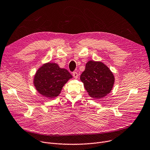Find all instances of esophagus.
I'll list each match as a JSON object with an SVG mask.
<instances>
[{
    "label": "esophagus",
    "mask_w": 150,
    "mask_h": 150,
    "mask_svg": "<svg viewBox=\"0 0 150 150\" xmlns=\"http://www.w3.org/2000/svg\"><path fill=\"white\" fill-rule=\"evenodd\" d=\"M73 76H74V77L75 78V79H76V78H78V74L76 73V72H74L73 73Z\"/></svg>",
    "instance_id": "34e87169"
}]
</instances>
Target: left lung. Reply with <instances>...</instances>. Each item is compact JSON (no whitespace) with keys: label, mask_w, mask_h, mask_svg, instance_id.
Returning a JSON list of instances; mask_svg holds the SVG:
<instances>
[{"label":"left lung","mask_w":150,"mask_h":150,"mask_svg":"<svg viewBox=\"0 0 150 150\" xmlns=\"http://www.w3.org/2000/svg\"><path fill=\"white\" fill-rule=\"evenodd\" d=\"M80 80L91 97L100 99L111 92L114 84L115 77L104 63L91 60L86 63Z\"/></svg>","instance_id":"1"}]
</instances>
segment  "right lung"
<instances>
[{"instance_id": "right-lung-1", "label": "right lung", "mask_w": 150, "mask_h": 150, "mask_svg": "<svg viewBox=\"0 0 150 150\" xmlns=\"http://www.w3.org/2000/svg\"><path fill=\"white\" fill-rule=\"evenodd\" d=\"M72 78L68 70L60 68L54 62H48L39 67L34 76L33 84L36 91L44 97H58L64 85Z\"/></svg>"}]
</instances>
